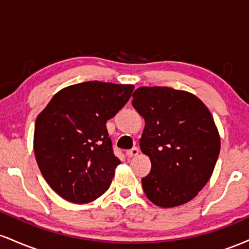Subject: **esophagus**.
Wrapping results in <instances>:
<instances>
[{
  "label": "esophagus",
  "instance_id": "1",
  "mask_svg": "<svg viewBox=\"0 0 249 249\" xmlns=\"http://www.w3.org/2000/svg\"><path fill=\"white\" fill-rule=\"evenodd\" d=\"M138 153H139L138 147H132V148H131V150H128V151H127V152H126V156L128 157V158H132V157L138 156Z\"/></svg>",
  "mask_w": 249,
  "mask_h": 249
}]
</instances>
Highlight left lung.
Here are the masks:
<instances>
[{
  "instance_id": "left-lung-1",
  "label": "left lung",
  "mask_w": 249,
  "mask_h": 249,
  "mask_svg": "<svg viewBox=\"0 0 249 249\" xmlns=\"http://www.w3.org/2000/svg\"><path fill=\"white\" fill-rule=\"evenodd\" d=\"M133 107L145 119L141 150L151 160L142 179L154 205L170 208L192 200L207 184L220 153V136L206 105L187 91L142 87Z\"/></svg>"
}]
</instances>
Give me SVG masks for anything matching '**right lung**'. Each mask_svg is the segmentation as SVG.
<instances>
[{
    "label": "right lung",
    "mask_w": 249,
    "mask_h": 249,
    "mask_svg": "<svg viewBox=\"0 0 249 249\" xmlns=\"http://www.w3.org/2000/svg\"><path fill=\"white\" fill-rule=\"evenodd\" d=\"M134 87L91 81L62 89L35 123L34 152L55 192L87 204L107 192L121 160L107 122L126 104Z\"/></svg>",
    "instance_id": "add662e5"
}]
</instances>
